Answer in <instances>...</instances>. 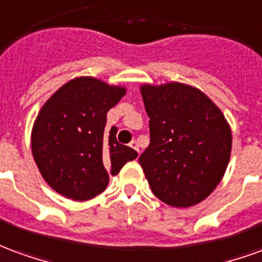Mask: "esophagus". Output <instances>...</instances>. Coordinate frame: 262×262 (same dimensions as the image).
Segmentation results:
<instances>
[{
    "mask_svg": "<svg viewBox=\"0 0 262 262\" xmlns=\"http://www.w3.org/2000/svg\"><path fill=\"white\" fill-rule=\"evenodd\" d=\"M129 146L133 148L134 150H137V152H139V146H138V142L137 141H133L131 144H129Z\"/></svg>",
    "mask_w": 262,
    "mask_h": 262,
    "instance_id": "34e87169",
    "label": "esophagus"
}]
</instances>
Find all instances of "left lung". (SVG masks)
Masks as SVG:
<instances>
[{"instance_id":"left-lung-1","label":"left lung","mask_w":262,"mask_h":262,"mask_svg":"<svg viewBox=\"0 0 262 262\" xmlns=\"http://www.w3.org/2000/svg\"><path fill=\"white\" fill-rule=\"evenodd\" d=\"M139 91L150 118V144L139 165L150 190L170 207H194L216 188L228 169V120L204 92L187 83H142Z\"/></svg>"}]
</instances>
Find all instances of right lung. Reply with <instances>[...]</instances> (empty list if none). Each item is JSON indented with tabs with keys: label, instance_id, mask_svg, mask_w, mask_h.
<instances>
[{
	"label": "right lung",
	"instance_id": "1",
	"mask_svg": "<svg viewBox=\"0 0 262 262\" xmlns=\"http://www.w3.org/2000/svg\"><path fill=\"white\" fill-rule=\"evenodd\" d=\"M127 93L93 76H76L51 95L34 120L30 146L49 186L72 201H88L108 186L138 154L118 144L117 129L104 134L106 116Z\"/></svg>",
	"mask_w": 262,
	"mask_h": 262
}]
</instances>
